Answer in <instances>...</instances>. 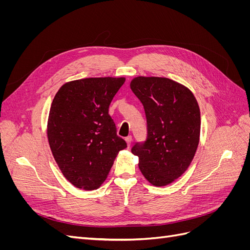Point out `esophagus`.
Masks as SVG:
<instances>
[{"mask_svg":"<svg viewBox=\"0 0 250 250\" xmlns=\"http://www.w3.org/2000/svg\"><path fill=\"white\" fill-rule=\"evenodd\" d=\"M125 141H126V143H127L128 147H130L131 141H132V137H131V135H128V137H126V138H125Z\"/></svg>","mask_w":250,"mask_h":250,"instance_id":"esophagus-1","label":"esophagus"}]
</instances>
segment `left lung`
Masks as SVG:
<instances>
[{
  "label": "left lung",
  "instance_id": "obj_1",
  "mask_svg": "<svg viewBox=\"0 0 250 250\" xmlns=\"http://www.w3.org/2000/svg\"><path fill=\"white\" fill-rule=\"evenodd\" d=\"M130 87L147 119V138L135 143L131 152L149 183L167 186L188 169L197 150L198 103L191 90L168 78L137 77Z\"/></svg>",
  "mask_w": 250,
  "mask_h": 250
}]
</instances>
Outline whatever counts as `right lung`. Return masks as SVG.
<instances>
[{
  "instance_id": "1",
  "label": "right lung",
  "mask_w": 250,
  "mask_h": 250,
  "mask_svg": "<svg viewBox=\"0 0 250 250\" xmlns=\"http://www.w3.org/2000/svg\"><path fill=\"white\" fill-rule=\"evenodd\" d=\"M125 78H85L63 84L53 99L48 139L64 177L83 190L106 179L119 151L127 147L108 113Z\"/></svg>"
}]
</instances>
